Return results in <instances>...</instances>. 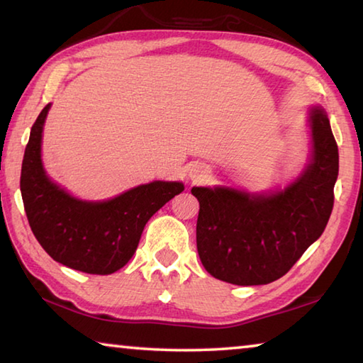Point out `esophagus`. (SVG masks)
Here are the masks:
<instances>
[{"label": "esophagus", "mask_w": 363, "mask_h": 363, "mask_svg": "<svg viewBox=\"0 0 363 363\" xmlns=\"http://www.w3.org/2000/svg\"><path fill=\"white\" fill-rule=\"evenodd\" d=\"M204 176H206V171H196V173H194V179H201Z\"/></svg>", "instance_id": "obj_1"}]
</instances>
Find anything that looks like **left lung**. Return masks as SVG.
Wrapping results in <instances>:
<instances>
[{"label": "left lung", "instance_id": "1", "mask_svg": "<svg viewBox=\"0 0 363 363\" xmlns=\"http://www.w3.org/2000/svg\"><path fill=\"white\" fill-rule=\"evenodd\" d=\"M309 125L311 163L281 192L192 189L200 201L196 249L216 279L236 286L269 284L282 278L325 230L338 177V146L324 109L309 111Z\"/></svg>", "mask_w": 363, "mask_h": 363}]
</instances>
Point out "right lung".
Masks as SVG:
<instances>
[{
    "label": "right lung",
    "mask_w": 363,
    "mask_h": 363,
    "mask_svg": "<svg viewBox=\"0 0 363 363\" xmlns=\"http://www.w3.org/2000/svg\"><path fill=\"white\" fill-rule=\"evenodd\" d=\"M48 104L25 147L21 192L33 235L55 262L90 274H111L133 257L147 220L184 190L182 182L154 181L106 201L71 196L45 174L41 141Z\"/></svg>",
    "instance_id": "right-lung-1"
}]
</instances>
